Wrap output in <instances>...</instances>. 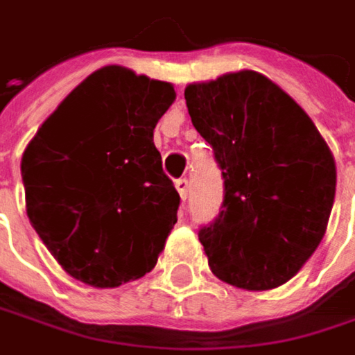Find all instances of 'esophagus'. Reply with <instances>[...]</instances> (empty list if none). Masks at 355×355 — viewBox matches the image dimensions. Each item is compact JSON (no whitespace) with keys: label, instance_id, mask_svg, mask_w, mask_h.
Returning <instances> with one entry per match:
<instances>
[{"label":"esophagus","instance_id":"obj_1","mask_svg":"<svg viewBox=\"0 0 355 355\" xmlns=\"http://www.w3.org/2000/svg\"><path fill=\"white\" fill-rule=\"evenodd\" d=\"M175 187H177L180 198L187 200V196H189V180L187 178H178V180H175Z\"/></svg>","mask_w":355,"mask_h":355}]
</instances>
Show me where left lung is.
Here are the masks:
<instances>
[{
	"instance_id": "left-lung-1",
	"label": "left lung",
	"mask_w": 355,
	"mask_h": 355,
	"mask_svg": "<svg viewBox=\"0 0 355 355\" xmlns=\"http://www.w3.org/2000/svg\"><path fill=\"white\" fill-rule=\"evenodd\" d=\"M184 99L223 168V210L198 232L212 274L250 292L286 284L328 228L336 196L328 143L300 105L258 71L191 83Z\"/></svg>"
}]
</instances>
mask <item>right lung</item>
<instances>
[{"label":"right lung","instance_id":"1","mask_svg":"<svg viewBox=\"0 0 355 355\" xmlns=\"http://www.w3.org/2000/svg\"><path fill=\"white\" fill-rule=\"evenodd\" d=\"M175 87L107 65L75 87L21 157L25 208L69 276L116 288L155 268L180 196L153 131Z\"/></svg>","mask_w":355,"mask_h":355}]
</instances>
